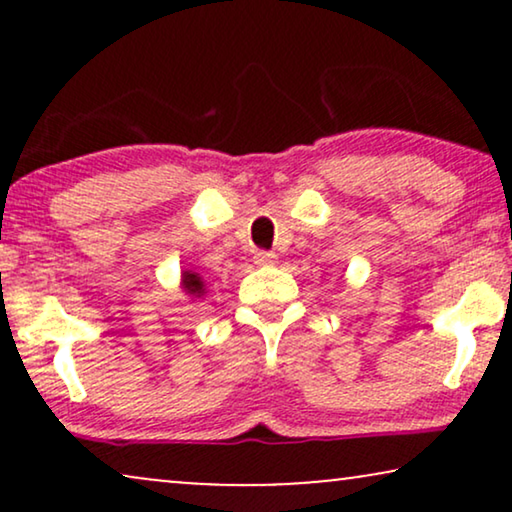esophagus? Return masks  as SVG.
<instances>
[{"label":"esophagus","instance_id":"1","mask_svg":"<svg viewBox=\"0 0 512 512\" xmlns=\"http://www.w3.org/2000/svg\"><path fill=\"white\" fill-rule=\"evenodd\" d=\"M254 261L258 265H275L277 263V254H272V251H256Z\"/></svg>","mask_w":512,"mask_h":512}]
</instances>
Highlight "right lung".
Here are the masks:
<instances>
[{
	"label": "right lung",
	"mask_w": 512,
	"mask_h": 512,
	"mask_svg": "<svg viewBox=\"0 0 512 512\" xmlns=\"http://www.w3.org/2000/svg\"><path fill=\"white\" fill-rule=\"evenodd\" d=\"M181 286H184L186 293H191V296H195V298L205 296V282H202V277L198 275V272L186 270L184 275H181Z\"/></svg>",
	"instance_id": "add662e5"
}]
</instances>
